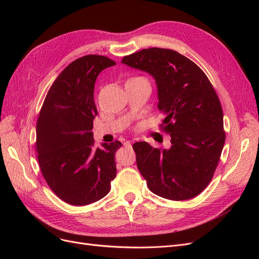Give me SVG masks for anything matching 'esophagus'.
Segmentation results:
<instances>
[{
  "instance_id": "34e87169",
  "label": "esophagus",
  "mask_w": 259,
  "mask_h": 259,
  "mask_svg": "<svg viewBox=\"0 0 259 259\" xmlns=\"http://www.w3.org/2000/svg\"><path fill=\"white\" fill-rule=\"evenodd\" d=\"M124 146H125V147H131V146H132V142H131V140H126V142L124 143Z\"/></svg>"
}]
</instances>
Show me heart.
<instances>
[{
    "instance_id": "b5f03b06",
    "label": "heart",
    "mask_w": 259,
    "mask_h": 259,
    "mask_svg": "<svg viewBox=\"0 0 259 259\" xmlns=\"http://www.w3.org/2000/svg\"><path fill=\"white\" fill-rule=\"evenodd\" d=\"M135 79H143V77H135Z\"/></svg>"
}]
</instances>
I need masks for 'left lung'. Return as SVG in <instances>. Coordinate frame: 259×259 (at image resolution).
Masks as SVG:
<instances>
[{
  "label": "left lung",
  "instance_id": "8db88e82",
  "mask_svg": "<svg viewBox=\"0 0 259 259\" xmlns=\"http://www.w3.org/2000/svg\"><path fill=\"white\" fill-rule=\"evenodd\" d=\"M122 64L153 76L161 127L170 136L169 149L146 142L133 145L137 167L148 188L164 199L197 197L213 178L225 144L221 101L205 73L189 58L166 49H146Z\"/></svg>",
  "mask_w": 259,
  "mask_h": 259
}]
</instances>
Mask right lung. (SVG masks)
<instances>
[{
    "mask_svg": "<svg viewBox=\"0 0 259 259\" xmlns=\"http://www.w3.org/2000/svg\"><path fill=\"white\" fill-rule=\"evenodd\" d=\"M115 62L99 55L72 61L45 97L36 123L37 160L54 193L71 205H88L110 191L116 175L114 155L122 144H94L97 115L94 86L98 74Z\"/></svg>",
    "mask_w": 259,
    "mask_h": 259,
    "instance_id": "add662e5",
    "label": "right lung"
}]
</instances>
